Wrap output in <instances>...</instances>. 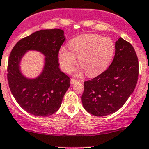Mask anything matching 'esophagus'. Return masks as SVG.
I'll return each instance as SVG.
<instances>
[{
    "instance_id": "esophagus-1",
    "label": "esophagus",
    "mask_w": 149,
    "mask_h": 149,
    "mask_svg": "<svg viewBox=\"0 0 149 149\" xmlns=\"http://www.w3.org/2000/svg\"><path fill=\"white\" fill-rule=\"evenodd\" d=\"M77 82H78V81H77V80L73 79V78H71V84H73V83H77Z\"/></svg>"
}]
</instances>
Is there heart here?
<instances>
[{"instance_id": "b5f03b06", "label": "heart", "mask_w": 149, "mask_h": 149, "mask_svg": "<svg viewBox=\"0 0 149 149\" xmlns=\"http://www.w3.org/2000/svg\"><path fill=\"white\" fill-rule=\"evenodd\" d=\"M115 53V44L109 37L95 34H87L73 39L69 49L62 47L58 53V61L65 71H70L76 63L79 64L89 76L100 74L108 68ZM78 74L81 71L76 72Z\"/></svg>"}]
</instances>
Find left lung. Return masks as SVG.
Listing matches in <instances>:
<instances>
[{"label":"left lung","mask_w":149,"mask_h":149,"mask_svg":"<svg viewBox=\"0 0 149 149\" xmlns=\"http://www.w3.org/2000/svg\"><path fill=\"white\" fill-rule=\"evenodd\" d=\"M139 61L132 45L120 37L109 68L97 77L85 81L82 103L93 115L103 117L119 110L134 91Z\"/></svg>","instance_id":"1"}]
</instances>
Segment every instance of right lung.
<instances>
[{
    "label": "right lung",
    "mask_w": 149,
    "mask_h": 149,
    "mask_svg": "<svg viewBox=\"0 0 149 149\" xmlns=\"http://www.w3.org/2000/svg\"><path fill=\"white\" fill-rule=\"evenodd\" d=\"M60 29H41L22 39L14 46L8 59V80L13 95L22 109L38 117L55 113L70 87V78L61 71L58 52L64 42ZM37 50L45 56L42 71L37 78L25 77L20 61L27 50Z\"/></svg>",
    "instance_id": "add662e5"
}]
</instances>
